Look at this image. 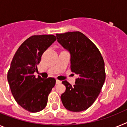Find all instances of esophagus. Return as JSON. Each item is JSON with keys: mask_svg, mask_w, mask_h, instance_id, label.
Segmentation results:
<instances>
[{"mask_svg": "<svg viewBox=\"0 0 127 127\" xmlns=\"http://www.w3.org/2000/svg\"><path fill=\"white\" fill-rule=\"evenodd\" d=\"M61 82V81H60V80H56V84H60Z\"/></svg>", "mask_w": 127, "mask_h": 127, "instance_id": "obj_1", "label": "esophagus"}]
</instances>
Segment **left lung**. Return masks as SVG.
<instances>
[{"mask_svg":"<svg viewBox=\"0 0 127 127\" xmlns=\"http://www.w3.org/2000/svg\"><path fill=\"white\" fill-rule=\"evenodd\" d=\"M57 41L70 52L71 70L79 76L75 84L62 83L66 91L61 96L64 107L73 112L86 110L100 94L105 80V64L96 45L79 31L56 34Z\"/></svg>","mask_w":127,"mask_h":127,"instance_id":"left-lung-1","label":"left lung"}]
</instances>
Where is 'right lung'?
<instances>
[{"instance_id": "right-lung-1", "label": "right lung", "mask_w": 127, "mask_h": 127, "mask_svg": "<svg viewBox=\"0 0 127 127\" xmlns=\"http://www.w3.org/2000/svg\"><path fill=\"white\" fill-rule=\"evenodd\" d=\"M56 40L52 34L31 36L20 46L11 63L7 81L12 95L22 107L31 112L45 109L56 84L54 78H36L34 75L43 52Z\"/></svg>"}]
</instances>
